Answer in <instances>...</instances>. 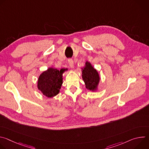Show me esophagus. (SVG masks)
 Returning a JSON list of instances; mask_svg holds the SVG:
<instances>
[{
	"mask_svg": "<svg viewBox=\"0 0 149 149\" xmlns=\"http://www.w3.org/2000/svg\"><path fill=\"white\" fill-rule=\"evenodd\" d=\"M68 64H69L70 68H74V61L72 59H69L68 60Z\"/></svg>",
	"mask_w": 149,
	"mask_h": 149,
	"instance_id": "esophagus-1",
	"label": "esophagus"
}]
</instances>
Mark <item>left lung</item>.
Instances as JSON below:
<instances>
[{
	"instance_id": "obj_1",
	"label": "left lung",
	"mask_w": 149,
	"mask_h": 149,
	"mask_svg": "<svg viewBox=\"0 0 149 149\" xmlns=\"http://www.w3.org/2000/svg\"><path fill=\"white\" fill-rule=\"evenodd\" d=\"M82 78L86 85V88L91 91L96 92L98 90L100 77L96 69L94 68L90 62L86 61L85 65L81 68Z\"/></svg>"
}]
</instances>
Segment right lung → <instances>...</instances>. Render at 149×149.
Returning <instances> with one entry per match:
<instances>
[{"label":"right lung","mask_w":149,"mask_h":149,"mask_svg":"<svg viewBox=\"0 0 149 149\" xmlns=\"http://www.w3.org/2000/svg\"><path fill=\"white\" fill-rule=\"evenodd\" d=\"M68 68L60 70L53 67L42 72L38 77L37 88L42 94L48 98H52L59 94L63 83V74Z\"/></svg>","instance_id":"add662e5"}]
</instances>
